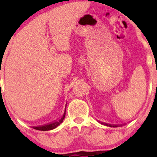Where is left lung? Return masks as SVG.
Instances as JSON below:
<instances>
[{"label":"left lung","instance_id":"1","mask_svg":"<svg viewBox=\"0 0 157 157\" xmlns=\"http://www.w3.org/2000/svg\"><path fill=\"white\" fill-rule=\"evenodd\" d=\"M99 122H100V123L102 124V125H106V126H109V127H118V126H122V125H111V124H108V123H105V122H100V121H98Z\"/></svg>","mask_w":157,"mask_h":157}]
</instances>
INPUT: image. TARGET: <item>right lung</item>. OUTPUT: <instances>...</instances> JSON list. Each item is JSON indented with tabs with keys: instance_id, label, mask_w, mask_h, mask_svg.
Listing matches in <instances>:
<instances>
[{
	"instance_id": "1",
	"label": "right lung",
	"mask_w": 157,
	"mask_h": 157,
	"mask_svg": "<svg viewBox=\"0 0 157 157\" xmlns=\"http://www.w3.org/2000/svg\"><path fill=\"white\" fill-rule=\"evenodd\" d=\"M66 107H65L63 114V116L61 117L59 120H55L54 122L46 124V125L33 126V128L36 129V130H39V131H49V130H52V129H55V128H57L59 125H60V124L63 122V121L65 116H66Z\"/></svg>"
}]
</instances>
